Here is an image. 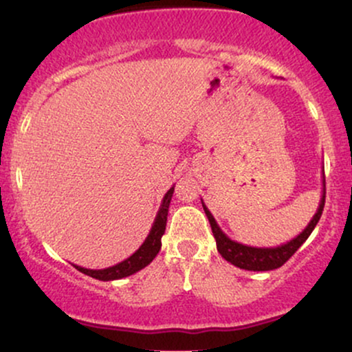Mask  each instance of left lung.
Wrapping results in <instances>:
<instances>
[{
  "label": "left lung",
  "instance_id": "obj_1",
  "mask_svg": "<svg viewBox=\"0 0 352 352\" xmlns=\"http://www.w3.org/2000/svg\"><path fill=\"white\" fill-rule=\"evenodd\" d=\"M324 175V173H322ZM324 199H326V182L324 177H322V195L321 200H319V207L314 213V217L311 218V221L298 236H294L293 240L286 241L285 245L280 246H273V248H256V246H248L243 243H238V241L232 240L221 232V228L218 227V223L213 218L210 210L207 208V205L204 204L201 200V205H204L205 215H207L210 227H212L213 236L217 240V250L225 260L230 261L232 265L238 266L241 270H248V272H270V270H276L280 268L296 253V250L308 240V236L311 235L314 227L318 225L319 218H321L322 208H324Z\"/></svg>",
  "mask_w": 352,
  "mask_h": 352
}]
</instances>
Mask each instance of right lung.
I'll return each mask as SVG.
<instances>
[{
    "label": "right lung",
    "instance_id": "add662e5",
    "mask_svg": "<svg viewBox=\"0 0 352 352\" xmlns=\"http://www.w3.org/2000/svg\"><path fill=\"white\" fill-rule=\"evenodd\" d=\"M173 190L170 188L167 193L164 195L162 204H160L159 212H157L155 220H153V225L148 232L147 238L142 245L139 246L135 253H132L127 260L120 261L114 266H109V268L104 270H89V268H82V266L74 265L76 270H79L80 273L87 274V276L96 278V280L100 281H112V280H120V278L131 276L140 270L145 268L153 258L157 256V253L160 252V246H162V235L165 233V225H167V215H168V205H170Z\"/></svg>",
    "mask_w": 352,
    "mask_h": 352
}]
</instances>
